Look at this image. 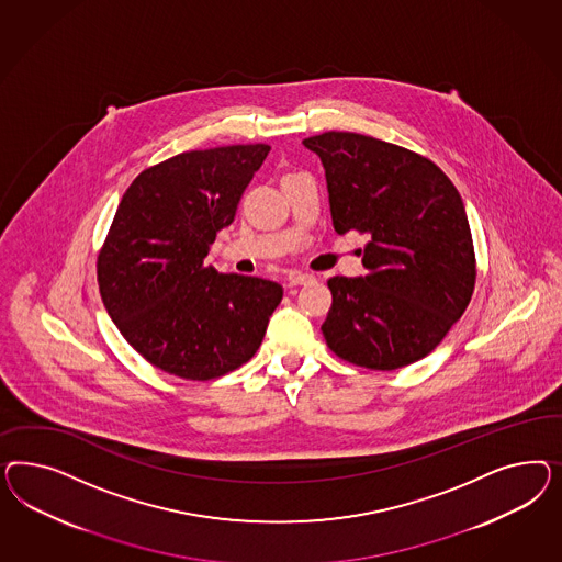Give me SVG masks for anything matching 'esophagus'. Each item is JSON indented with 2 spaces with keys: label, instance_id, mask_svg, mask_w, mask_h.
<instances>
[{
  "label": "esophagus",
  "instance_id": "esophagus-1",
  "mask_svg": "<svg viewBox=\"0 0 562 562\" xmlns=\"http://www.w3.org/2000/svg\"><path fill=\"white\" fill-rule=\"evenodd\" d=\"M313 282H315V276H311V273H292V276H289V289L305 286V284H313Z\"/></svg>",
  "mask_w": 562,
  "mask_h": 562
}]
</instances>
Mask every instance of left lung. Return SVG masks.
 Segmentation results:
<instances>
[{"mask_svg":"<svg viewBox=\"0 0 562 562\" xmlns=\"http://www.w3.org/2000/svg\"><path fill=\"white\" fill-rule=\"evenodd\" d=\"M324 162L331 222L369 243L367 273L327 280L329 350L371 371L430 355L470 305L476 256L460 191L432 160L352 132L303 139Z\"/></svg>","mask_w":562,"mask_h":562,"instance_id":"1","label":"left lung"}]
</instances>
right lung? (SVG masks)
Wrapping results in <instances>:
<instances>
[{
	"label": "right lung",
	"mask_w": 562,
	"mask_h": 562,
	"mask_svg": "<svg viewBox=\"0 0 562 562\" xmlns=\"http://www.w3.org/2000/svg\"><path fill=\"white\" fill-rule=\"evenodd\" d=\"M268 153L238 144L177 154L121 198L97 259L99 290L121 336L165 373L210 381L261 346L284 290L204 259Z\"/></svg>",
	"instance_id": "add662e5"
}]
</instances>
